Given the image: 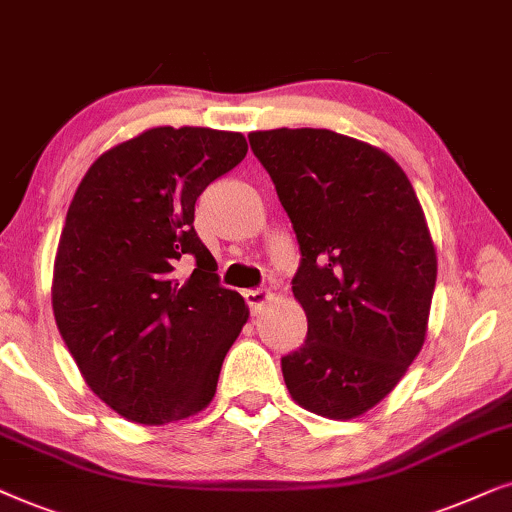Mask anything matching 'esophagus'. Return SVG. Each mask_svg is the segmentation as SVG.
<instances>
[{
  "mask_svg": "<svg viewBox=\"0 0 512 512\" xmlns=\"http://www.w3.org/2000/svg\"><path fill=\"white\" fill-rule=\"evenodd\" d=\"M271 297H274V295H271L269 290H248V292H245V302H248L252 316H257V313H260L264 306L271 302Z\"/></svg>",
  "mask_w": 512,
  "mask_h": 512,
  "instance_id": "obj_1",
  "label": "esophagus"
}]
</instances>
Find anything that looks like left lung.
Instances as JSON below:
<instances>
[{
    "instance_id": "left-lung-1",
    "label": "left lung",
    "mask_w": 512,
    "mask_h": 512,
    "mask_svg": "<svg viewBox=\"0 0 512 512\" xmlns=\"http://www.w3.org/2000/svg\"><path fill=\"white\" fill-rule=\"evenodd\" d=\"M297 234L292 292L306 342L281 360L304 410L356 419L405 377L426 342L438 257L405 170L327 128L248 135Z\"/></svg>"
}]
</instances>
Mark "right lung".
<instances>
[{
  "label": "right lung",
  "instance_id": "1",
  "mask_svg": "<svg viewBox=\"0 0 512 512\" xmlns=\"http://www.w3.org/2000/svg\"><path fill=\"white\" fill-rule=\"evenodd\" d=\"M248 154L241 133L154 126L102 152L79 182L53 262L60 337L121 417L163 426L215 398L248 304L217 281L194 203ZM185 259L197 269L182 279Z\"/></svg>",
  "mask_w": 512,
  "mask_h": 512
}]
</instances>
